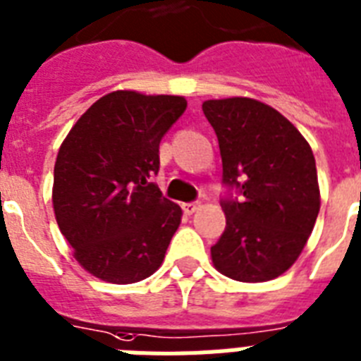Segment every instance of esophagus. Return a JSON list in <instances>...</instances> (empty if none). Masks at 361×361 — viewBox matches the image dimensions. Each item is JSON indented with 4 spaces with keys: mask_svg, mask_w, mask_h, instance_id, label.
<instances>
[{
    "mask_svg": "<svg viewBox=\"0 0 361 361\" xmlns=\"http://www.w3.org/2000/svg\"><path fill=\"white\" fill-rule=\"evenodd\" d=\"M199 207H201V202H199V201L184 202V204H183V210H184V214H188V216H192V214L195 212V210H197Z\"/></svg>",
    "mask_w": 361,
    "mask_h": 361,
    "instance_id": "1",
    "label": "esophagus"
}]
</instances>
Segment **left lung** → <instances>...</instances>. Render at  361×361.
Wrapping results in <instances>:
<instances>
[{
  "label": "left lung",
  "mask_w": 361,
  "mask_h": 361,
  "mask_svg": "<svg viewBox=\"0 0 361 361\" xmlns=\"http://www.w3.org/2000/svg\"><path fill=\"white\" fill-rule=\"evenodd\" d=\"M202 112L216 130L227 188V227L212 245L214 266L240 282L276 279L299 258L319 214L314 153L281 112L260 101H204Z\"/></svg>",
  "instance_id": "8db88e82"
}]
</instances>
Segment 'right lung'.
<instances>
[{
    "mask_svg": "<svg viewBox=\"0 0 361 361\" xmlns=\"http://www.w3.org/2000/svg\"><path fill=\"white\" fill-rule=\"evenodd\" d=\"M186 110L178 95L118 90L80 116L56 154L53 208L88 273L133 284L159 269L183 210L153 183L159 145Z\"/></svg>",
    "mask_w": 361,
    "mask_h": 361,
    "instance_id": "1",
    "label": "right lung"
}]
</instances>
